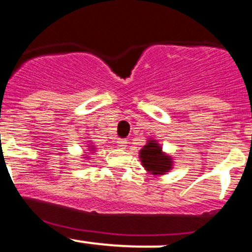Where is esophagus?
Masks as SVG:
<instances>
[{"label": "esophagus", "instance_id": "obj_1", "mask_svg": "<svg viewBox=\"0 0 252 252\" xmlns=\"http://www.w3.org/2000/svg\"><path fill=\"white\" fill-rule=\"evenodd\" d=\"M126 144H128V141L124 140V139H118V140H117V145H118L121 149H126Z\"/></svg>", "mask_w": 252, "mask_h": 252}]
</instances>
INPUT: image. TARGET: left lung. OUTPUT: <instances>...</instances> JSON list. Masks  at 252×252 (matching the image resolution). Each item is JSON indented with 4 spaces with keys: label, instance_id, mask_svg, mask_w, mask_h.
Masks as SVG:
<instances>
[{
    "label": "left lung",
    "instance_id": "1",
    "mask_svg": "<svg viewBox=\"0 0 252 252\" xmlns=\"http://www.w3.org/2000/svg\"><path fill=\"white\" fill-rule=\"evenodd\" d=\"M141 162L144 167L154 175H162L171 168V158L161 153V148L155 140H150L140 151Z\"/></svg>",
    "mask_w": 252,
    "mask_h": 252
}]
</instances>
